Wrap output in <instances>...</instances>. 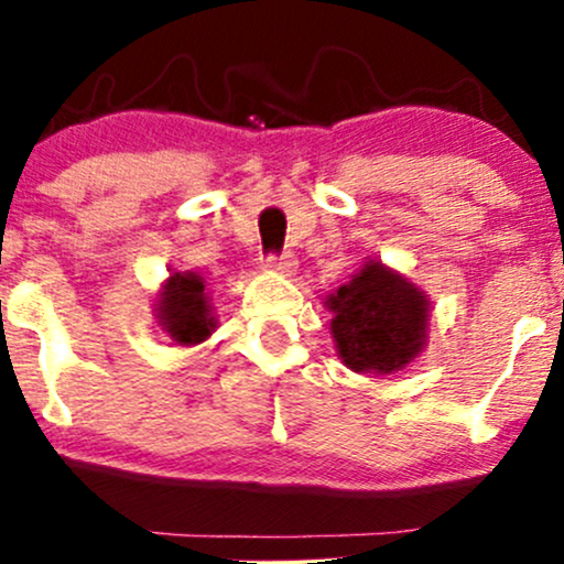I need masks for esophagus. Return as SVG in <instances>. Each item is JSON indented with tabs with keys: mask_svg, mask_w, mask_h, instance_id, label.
<instances>
[{
	"mask_svg": "<svg viewBox=\"0 0 564 564\" xmlns=\"http://www.w3.org/2000/svg\"><path fill=\"white\" fill-rule=\"evenodd\" d=\"M264 270H273V273L291 275L296 270V257L291 251H283V254H268L264 257Z\"/></svg>",
	"mask_w": 564,
	"mask_h": 564,
	"instance_id": "1",
	"label": "esophagus"
}]
</instances>
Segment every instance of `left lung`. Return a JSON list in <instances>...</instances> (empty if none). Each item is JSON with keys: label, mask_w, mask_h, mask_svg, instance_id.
I'll use <instances>...</instances> for the list:
<instances>
[{"label": "left lung", "mask_w": 564, "mask_h": 564, "mask_svg": "<svg viewBox=\"0 0 564 564\" xmlns=\"http://www.w3.org/2000/svg\"><path fill=\"white\" fill-rule=\"evenodd\" d=\"M341 364L358 373L400 371L422 352L430 300L416 283L371 260L326 300Z\"/></svg>", "instance_id": "8db88e82"}]
</instances>
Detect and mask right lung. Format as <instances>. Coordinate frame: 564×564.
I'll list each match as a JSON object with an SVG mask.
<instances>
[{
  "label": "right lung",
  "mask_w": 564,
  "mask_h": 564,
  "mask_svg": "<svg viewBox=\"0 0 564 564\" xmlns=\"http://www.w3.org/2000/svg\"><path fill=\"white\" fill-rule=\"evenodd\" d=\"M159 321L177 345H200L217 328L204 278L196 273H172L159 291Z\"/></svg>",
  "instance_id": "obj_1"
}]
</instances>
